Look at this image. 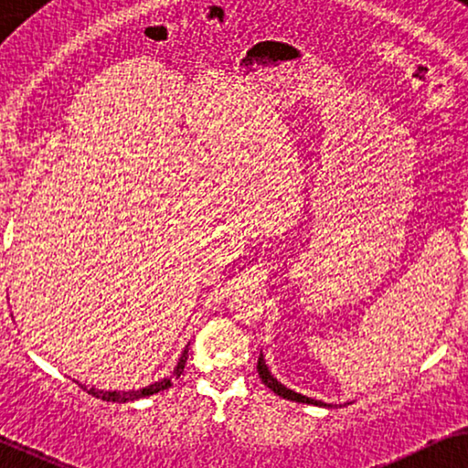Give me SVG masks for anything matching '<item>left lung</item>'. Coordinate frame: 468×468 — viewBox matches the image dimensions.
<instances>
[{
	"instance_id": "8db88e82",
	"label": "left lung",
	"mask_w": 468,
	"mask_h": 468,
	"mask_svg": "<svg viewBox=\"0 0 468 468\" xmlns=\"http://www.w3.org/2000/svg\"><path fill=\"white\" fill-rule=\"evenodd\" d=\"M257 370H259V377L261 381H263L267 388H270L273 394H278L280 398H286V400H292V402H303V404H314V407H332V404L323 402V400H314V398H308V396H302L297 394V391H292L289 388H284L282 383L278 381V378H273V375L267 368L263 355H259V364H257Z\"/></svg>"
}]
</instances>
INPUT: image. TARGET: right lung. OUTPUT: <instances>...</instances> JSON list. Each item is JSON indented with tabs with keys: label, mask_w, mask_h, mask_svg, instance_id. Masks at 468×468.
Wrapping results in <instances>:
<instances>
[{
	"label": "right lung",
	"mask_w": 468,
	"mask_h": 468,
	"mask_svg": "<svg viewBox=\"0 0 468 468\" xmlns=\"http://www.w3.org/2000/svg\"><path fill=\"white\" fill-rule=\"evenodd\" d=\"M186 359H188V346L184 348L182 357H179L176 370H173L171 377L160 378L158 383H152V385H147V388L136 389V391L134 389L133 391H102V389H96V388H85V385H80V388H83L87 394H91L93 398H102V400H107V402H133V400H139V398H145V396L158 394V391L169 389L173 385V378H179V375L184 372Z\"/></svg>",
	"instance_id": "1"
}]
</instances>
